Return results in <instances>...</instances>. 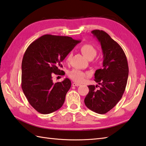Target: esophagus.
Segmentation results:
<instances>
[{
  "mask_svg": "<svg viewBox=\"0 0 146 146\" xmlns=\"http://www.w3.org/2000/svg\"><path fill=\"white\" fill-rule=\"evenodd\" d=\"M72 85H73V86H78L80 85V84H79V83H78L73 82V83H72Z\"/></svg>",
  "mask_w": 146,
  "mask_h": 146,
  "instance_id": "obj_1",
  "label": "esophagus"
}]
</instances>
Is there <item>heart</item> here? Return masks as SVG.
Masks as SVG:
<instances>
[{"instance_id":"heart-1","label":"heart","mask_w":146,"mask_h":146,"mask_svg":"<svg viewBox=\"0 0 146 146\" xmlns=\"http://www.w3.org/2000/svg\"><path fill=\"white\" fill-rule=\"evenodd\" d=\"M80 49H81V51L83 54L88 59L94 58L96 56V54H97V49H96L94 46H93L92 44H83L81 46ZM70 58L71 54L68 55L66 60L67 61H70ZM68 75L71 80H73V81L81 83L83 82L85 76L88 75V73L83 72V71L78 69H73L68 72Z\"/></svg>"}]
</instances>
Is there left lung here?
Listing matches in <instances>:
<instances>
[{
    "label": "left lung",
    "instance_id": "obj_1",
    "mask_svg": "<svg viewBox=\"0 0 146 146\" xmlns=\"http://www.w3.org/2000/svg\"><path fill=\"white\" fill-rule=\"evenodd\" d=\"M92 33L101 44L103 67L96 70L94 80L98 85L88 86L89 92L84 102L89 109L104 114L115 106L124 93L129 76L128 63L122 48L107 33L96 29Z\"/></svg>",
    "mask_w": 146,
    "mask_h": 146
}]
</instances>
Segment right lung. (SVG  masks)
<instances>
[{"label": "right lung", "mask_w": 146, "mask_h": 146, "mask_svg": "<svg viewBox=\"0 0 146 146\" xmlns=\"http://www.w3.org/2000/svg\"><path fill=\"white\" fill-rule=\"evenodd\" d=\"M80 42L71 37L46 35L27 48L22 61L21 86L30 105L42 114L60 108L71 83H54V75H64L61 62Z\"/></svg>", "instance_id": "right-lung-1"}]
</instances>
